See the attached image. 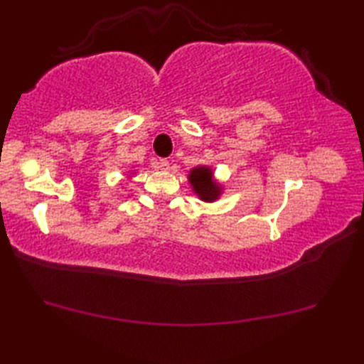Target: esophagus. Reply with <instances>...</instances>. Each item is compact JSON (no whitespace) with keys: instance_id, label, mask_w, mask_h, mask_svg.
<instances>
[{"instance_id":"esophagus-1","label":"esophagus","mask_w":364,"mask_h":364,"mask_svg":"<svg viewBox=\"0 0 364 364\" xmlns=\"http://www.w3.org/2000/svg\"><path fill=\"white\" fill-rule=\"evenodd\" d=\"M158 167H159L161 170H168V168H170L168 161H167V159H159V161H158Z\"/></svg>"}]
</instances>
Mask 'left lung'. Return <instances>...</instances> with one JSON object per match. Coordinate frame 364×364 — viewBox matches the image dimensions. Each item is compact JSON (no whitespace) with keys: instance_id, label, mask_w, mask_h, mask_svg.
<instances>
[{"instance_id":"8db88e82","label":"left lung","mask_w":364,"mask_h":364,"mask_svg":"<svg viewBox=\"0 0 364 364\" xmlns=\"http://www.w3.org/2000/svg\"><path fill=\"white\" fill-rule=\"evenodd\" d=\"M188 181L198 198L208 203L219 200L223 192L222 184L218 180H214V172L210 166H197L191 168Z\"/></svg>"}]
</instances>
